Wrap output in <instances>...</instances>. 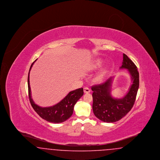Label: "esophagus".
<instances>
[{
	"mask_svg": "<svg viewBox=\"0 0 160 160\" xmlns=\"http://www.w3.org/2000/svg\"><path fill=\"white\" fill-rule=\"evenodd\" d=\"M84 92V93H89L91 92V90L89 88H87V87H84L83 89Z\"/></svg>",
	"mask_w": 160,
	"mask_h": 160,
	"instance_id": "1",
	"label": "esophagus"
}]
</instances>
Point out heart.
I'll list each match as a JSON object with an SVG mask.
<instances>
[{
	"instance_id": "heart-1",
	"label": "heart",
	"mask_w": 160,
	"mask_h": 160,
	"mask_svg": "<svg viewBox=\"0 0 160 160\" xmlns=\"http://www.w3.org/2000/svg\"><path fill=\"white\" fill-rule=\"evenodd\" d=\"M102 65V61H101V59H97L92 65V69H96L99 68L101 67ZM102 76H103V73H101L99 75V78H101Z\"/></svg>"
}]
</instances>
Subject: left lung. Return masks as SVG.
Returning a JSON list of instances; mask_svg holds the SVG:
<instances>
[{"label":"left lung","mask_w":160,"mask_h":160,"mask_svg":"<svg viewBox=\"0 0 160 160\" xmlns=\"http://www.w3.org/2000/svg\"><path fill=\"white\" fill-rule=\"evenodd\" d=\"M120 68L128 70L132 82L129 91L123 97H112L111 86L113 77L103 83L92 86L93 112L95 116L103 122L112 123L119 121L131 110L136 101L139 87V73L137 67L125 54H123V62Z\"/></svg>","instance_id":"left-lung-1"}]
</instances>
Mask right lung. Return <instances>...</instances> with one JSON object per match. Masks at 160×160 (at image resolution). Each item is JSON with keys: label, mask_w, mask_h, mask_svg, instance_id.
I'll return each instance as SVG.
<instances>
[{"label": "right lung", "mask_w": 160, "mask_h": 160, "mask_svg": "<svg viewBox=\"0 0 160 160\" xmlns=\"http://www.w3.org/2000/svg\"><path fill=\"white\" fill-rule=\"evenodd\" d=\"M34 61L29 69L28 78L29 98L31 106L38 115L47 121L54 123H59L64 122L69 119L73 113L74 107L77 101L83 95V88H79L74 91L69 92L68 94L58 104L53 106L42 107L37 105L33 101L31 97V87L29 83V73L31 68L35 63Z\"/></svg>", "instance_id": "add662e5"}]
</instances>
